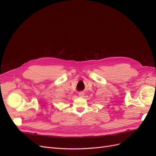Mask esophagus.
Masks as SVG:
<instances>
[{
    "label": "esophagus",
    "mask_w": 156,
    "mask_h": 156,
    "mask_svg": "<svg viewBox=\"0 0 156 156\" xmlns=\"http://www.w3.org/2000/svg\"><path fill=\"white\" fill-rule=\"evenodd\" d=\"M78 95H79V97H83L84 95H85V94H84L83 92H80V93L78 94Z\"/></svg>",
    "instance_id": "obj_1"
}]
</instances>
